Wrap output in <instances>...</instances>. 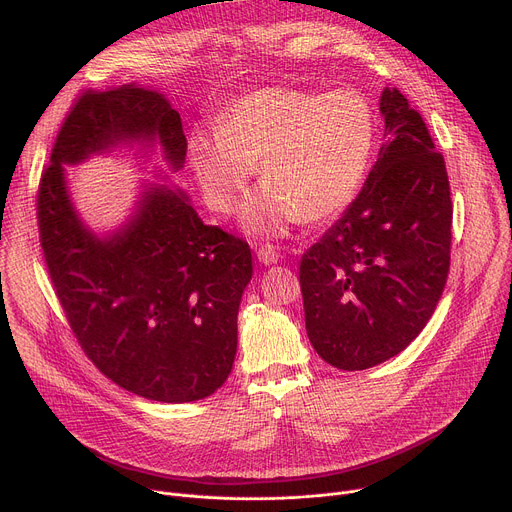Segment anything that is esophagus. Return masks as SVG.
Returning <instances> with one entry per match:
<instances>
[{"mask_svg":"<svg viewBox=\"0 0 512 512\" xmlns=\"http://www.w3.org/2000/svg\"><path fill=\"white\" fill-rule=\"evenodd\" d=\"M256 254H258V260H260L262 264H274V262L279 260V252H277V248L270 246V244H262V246H258Z\"/></svg>","mask_w":512,"mask_h":512,"instance_id":"34e87169","label":"esophagus"}]
</instances>
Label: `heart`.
Masks as SVG:
<instances>
[{
  "mask_svg": "<svg viewBox=\"0 0 512 512\" xmlns=\"http://www.w3.org/2000/svg\"><path fill=\"white\" fill-rule=\"evenodd\" d=\"M373 141V112L361 94L272 86L235 100L219 131L194 137L190 153L217 211L233 207L260 162L268 186L248 203L244 221L279 233L297 219L322 221L344 209L367 174Z\"/></svg>",
  "mask_w": 512,
  "mask_h": 512,
  "instance_id": "1",
  "label": "heart"
}]
</instances>
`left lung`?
I'll return each mask as SVG.
<instances>
[{
  "mask_svg": "<svg viewBox=\"0 0 512 512\" xmlns=\"http://www.w3.org/2000/svg\"><path fill=\"white\" fill-rule=\"evenodd\" d=\"M381 114L385 135L361 194L299 266L309 342L342 371L402 352L435 313L451 264L445 157L398 88L383 90Z\"/></svg>",
  "mask_w": 512,
  "mask_h": 512,
  "instance_id": "1",
  "label": "left lung"
}]
</instances>
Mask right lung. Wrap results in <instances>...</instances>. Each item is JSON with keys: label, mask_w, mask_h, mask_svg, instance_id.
Segmentation results:
<instances>
[{"label": "right lung", "mask_w": 512, "mask_h": 512, "mask_svg": "<svg viewBox=\"0 0 512 512\" xmlns=\"http://www.w3.org/2000/svg\"><path fill=\"white\" fill-rule=\"evenodd\" d=\"M139 137L160 139L182 168V119L162 92L129 84L77 96L38 182V238L67 324L100 373L153 402L203 400L225 383L238 350L248 242L205 225L170 188L147 190L133 221L100 242L65 190L61 164Z\"/></svg>", "instance_id": "right-lung-1"}]
</instances>
